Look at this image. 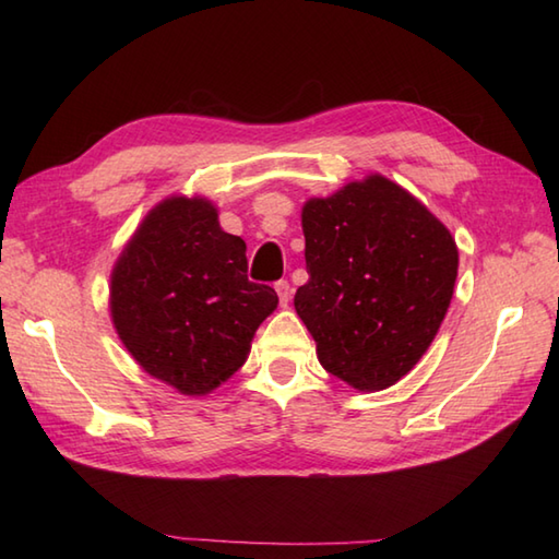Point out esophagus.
Returning <instances> with one entry per match:
<instances>
[{
	"mask_svg": "<svg viewBox=\"0 0 559 559\" xmlns=\"http://www.w3.org/2000/svg\"><path fill=\"white\" fill-rule=\"evenodd\" d=\"M273 288H276V293H278V300H281V305L286 307V305L290 302V298H293V288H290V283H288V281H278L276 286H273Z\"/></svg>",
	"mask_w": 559,
	"mask_h": 559,
	"instance_id": "obj_1",
	"label": "esophagus"
}]
</instances>
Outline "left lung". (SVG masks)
Returning <instances> with one entry per match:
<instances>
[{
    "label": "left lung",
    "mask_w": 559,
    "mask_h": 559,
    "mask_svg": "<svg viewBox=\"0 0 559 559\" xmlns=\"http://www.w3.org/2000/svg\"><path fill=\"white\" fill-rule=\"evenodd\" d=\"M302 233L310 281L295 310L319 362L360 391L396 384L430 348L454 295L451 233L379 175L307 201Z\"/></svg>",
    "instance_id": "obj_1"
}]
</instances>
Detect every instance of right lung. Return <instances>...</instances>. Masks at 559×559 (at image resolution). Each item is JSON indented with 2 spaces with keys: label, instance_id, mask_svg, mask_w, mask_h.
I'll list each match as a JSON object with an SVG mask.
<instances>
[{
  "label": "right lung",
  "instance_id": "obj_1",
  "mask_svg": "<svg viewBox=\"0 0 559 559\" xmlns=\"http://www.w3.org/2000/svg\"><path fill=\"white\" fill-rule=\"evenodd\" d=\"M245 249L206 199L170 197L117 259V334L148 374L180 394H209L240 370L254 331L276 310V290L247 278Z\"/></svg>",
  "mask_w": 559,
  "mask_h": 559
}]
</instances>
